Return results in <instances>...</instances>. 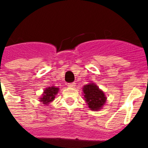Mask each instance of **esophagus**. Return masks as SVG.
Returning <instances> with one entry per match:
<instances>
[{
	"instance_id": "esophagus-1",
	"label": "esophagus",
	"mask_w": 148,
	"mask_h": 148,
	"mask_svg": "<svg viewBox=\"0 0 148 148\" xmlns=\"http://www.w3.org/2000/svg\"><path fill=\"white\" fill-rule=\"evenodd\" d=\"M67 87H70V88H74L75 87V83H69L67 84Z\"/></svg>"
}]
</instances>
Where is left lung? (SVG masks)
<instances>
[{
  "label": "left lung",
  "mask_w": 148,
  "mask_h": 148,
  "mask_svg": "<svg viewBox=\"0 0 148 148\" xmlns=\"http://www.w3.org/2000/svg\"><path fill=\"white\" fill-rule=\"evenodd\" d=\"M83 92L84 100L91 110H99L105 104L107 98L104 92L94 83L84 86Z\"/></svg>",
  "instance_id": "obj_1"
}]
</instances>
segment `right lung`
I'll use <instances>...</instances> for the list:
<instances>
[{
	"label": "right lung",
	"instance_id": "add662e5",
	"mask_svg": "<svg viewBox=\"0 0 148 148\" xmlns=\"http://www.w3.org/2000/svg\"><path fill=\"white\" fill-rule=\"evenodd\" d=\"M58 91H59V88L53 87V86L45 89L42 94V96L40 97V101L42 102V104L47 105L54 100L56 94H58Z\"/></svg>",
	"mask_w": 148,
	"mask_h": 148
}]
</instances>
